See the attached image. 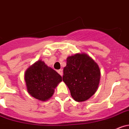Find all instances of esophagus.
<instances>
[{
	"mask_svg": "<svg viewBox=\"0 0 129 129\" xmlns=\"http://www.w3.org/2000/svg\"><path fill=\"white\" fill-rule=\"evenodd\" d=\"M57 72H58V73L60 75L62 76V75H63V71H62V70H59L57 71Z\"/></svg>",
	"mask_w": 129,
	"mask_h": 129,
	"instance_id": "obj_1",
	"label": "esophagus"
}]
</instances>
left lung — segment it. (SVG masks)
Masks as SVG:
<instances>
[{"label":"left lung","instance_id":"1","mask_svg":"<svg viewBox=\"0 0 129 129\" xmlns=\"http://www.w3.org/2000/svg\"><path fill=\"white\" fill-rule=\"evenodd\" d=\"M100 78L99 66L87 54L78 53L67 57L62 80L75 101H85L94 95Z\"/></svg>","mask_w":129,"mask_h":129}]
</instances>
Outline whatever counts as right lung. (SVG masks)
<instances>
[{
  "mask_svg": "<svg viewBox=\"0 0 129 129\" xmlns=\"http://www.w3.org/2000/svg\"><path fill=\"white\" fill-rule=\"evenodd\" d=\"M27 91L32 97L45 101L51 98L62 77L42 60L30 66L24 73Z\"/></svg>",
  "mask_w": 129,
  "mask_h": 129,
  "instance_id": "add662e5",
  "label": "right lung"
}]
</instances>
